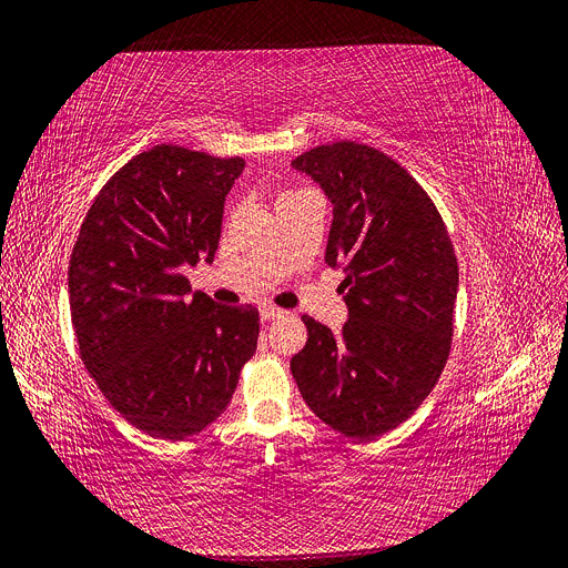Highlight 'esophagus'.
<instances>
[{
    "instance_id": "34e87169",
    "label": "esophagus",
    "mask_w": 568,
    "mask_h": 568,
    "mask_svg": "<svg viewBox=\"0 0 568 568\" xmlns=\"http://www.w3.org/2000/svg\"><path fill=\"white\" fill-rule=\"evenodd\" d=\"M283 308H276V306H262L260 308V316H262V321H273V318H281L283 316Z\"/></svg>"
}]
</instances>
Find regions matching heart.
Instances as JSON below:
<instances>
[{"label":"heart","mask_w":568,"mask_h":568,"mask_svg":"<svg viewBox=\"0 0 568 568\" xmlns=\"http://www.w3.org/2000/svg\"><path fill=\"white\" fill-rule=\"evenodd\" d=\"M283 196H290V194H283Z\"/></svg>","instance_id":"1"}]
</instances>
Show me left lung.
<instances>
[{
    "mask_svg": "<svg viewBox=\"0 0 568 568\" xmlns=\"http://www.w3.org/2000/svg\"><path fill=\"white\" fill-rule=\"evenodd\" d=\"M292 168L332 203L325 262L346 273L348 321L334 334L304 316L308 339L290 369L321 422L365 443L407 422L445 369L454 245L424 186L374 146L321 144Z\"/></svg>",
    "mask_w": 568,
    "mask_h": 568,
    "instance_id": "8db88e82",
    "label": "left lung"
}]
</instances>
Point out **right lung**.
Listing matches in <instances>:
<instances>
[{
    "mask_svg": "<svg viewBox=\"0 0 568 568\" xmlns=\"http://www.w3.org/2000/svg\"><path fill=\"white\" fill-rule=\"evenodd\" d=\"M241 156L156 144L100 189L72 250L68 287L81 361L142 433L186 439L231 403L260 337L252 306L215 304L182 276L213 262Z\"/></svg>",
    "mask_w": 568,
    "mask_h": 568,
    "instance_id": "add662e5",
    "label": "right lung"
}]
</instances>
